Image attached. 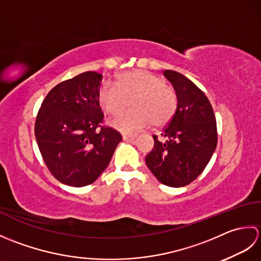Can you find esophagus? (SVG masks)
I'll return each instance as SVG.
<instances>
[{"mask_svg":"<svg viewBox=\"0 0 261 261\" xmlns=\"http://www.w3.org/2000/svg\"><path fill=\"white\" fill-rule=\"evenodd\" d=\"M122 139H123L124 141H127V142H132L136 139V136H134V135H123V136H122Z\"/></svg>","mask_w":261,"mask_h":261,"instance_id":"1","label":"esophagus"}]
</instances>
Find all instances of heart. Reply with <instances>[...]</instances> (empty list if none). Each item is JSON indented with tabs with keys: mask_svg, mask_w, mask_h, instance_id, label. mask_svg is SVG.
<instances>
[{
	"mask_svg": "<svg viewBox=\"0 0 261 261\" xmlns=\"http://www.w3.org/2000/svg\"><path fill=\"white\" fill-rule=\"evenodd\" d=\"M97 99L107 114L115 115L124 110L130 101L131 112L115 116L109 121L111 126L124 134H134L152 124L165 125L174 115L177 99L173 88L165 84L162 77L150 71L135 69L121 74L114 86L104 84Z\"/></svg>",
	"mask_w": 261,
	"mask_h": 261,
	"instance_id": "b5f03b06",
	"label": "heart"
}]
</instances>
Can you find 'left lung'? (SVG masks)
<instances>
[{
	"label": "left lung",
	"mask_w": 261,
	"mask_h": 261,
	"mask_svg": "<svg viewBox=\"0 0 261 261\" xmlns=\"http://www.w3.org/2000/svg\"><path fill=\"white\" fill-rule=\"evenodd\" d=\"M173 85L176 112L147 154L146 164L156 178L170 187L188 185L201 175L216 148L214 112L206 95L175 70H164Z\"/></svg>",
	"instance_id": "8db88e82"
}]
</instances>
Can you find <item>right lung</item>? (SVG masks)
<instances>
[{"label": "right lung", "instance_id": "1", "mask_svg": "<svg viewBox=\"0 0 261 261\" xmlns=\"http://www.w3.org/2000/svg\"><path fill=\"white\" fill-rule=\"evenodd\" d=\"M102 77L85 71L59 83L38 112L39 150L55 178L65 185L83 187L95 181L122 140L109 126L98 130L104 116L97 99Z\"/></svg>", "mask_w": 261, "mask_h": 261}]
</instances>
